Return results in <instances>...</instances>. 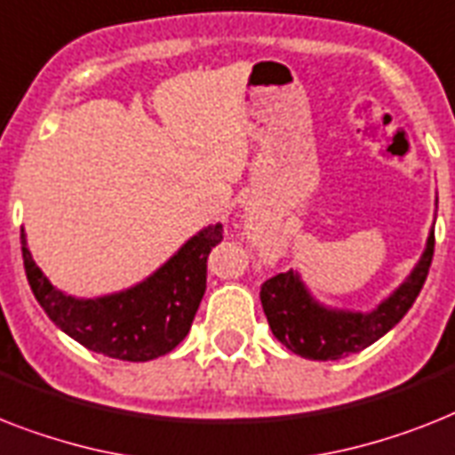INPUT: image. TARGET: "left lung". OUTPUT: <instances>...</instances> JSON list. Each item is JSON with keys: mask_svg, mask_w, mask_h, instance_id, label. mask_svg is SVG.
Instances as JSON below:
<instances>
[{"mask_svg": "<svg viewBox=\"0 0 455 455\" xmlns=\"http://www.w3.org/2000/svg\"><path fill=\"white\" fill-rule=\"evenodd\" d=\"M432 254H435V231H430L426 252L411 275L371 313L324 308L308 294L297 273L287 271L273 275L266 280L259 291L273 336L291 353L306 360H341L360 353L407 315L423 290Z\"/></svg>", "mask_w": 455, "mask_h": 455, "instance_id": "1", "label": "left lung"}]
</instances>
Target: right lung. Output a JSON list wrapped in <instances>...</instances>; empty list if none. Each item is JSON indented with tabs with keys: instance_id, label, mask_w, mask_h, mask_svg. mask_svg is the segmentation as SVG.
Returning a JSON list of instances; mask_svg holds the SVG:
<instances>
[{
	"instance_id": "add662e5",
	"label": "right lung",
	"mask_w": 455,
	"mask_h": 455,
	"mask_svg": "<svg viewBox=\"0 0 455 455\" xmlns=\"http://www.w3.org/2000/svg\"><path fill=\"white\" fill-rule=\"evenodd\" d=\"M221 224L203 228L151 278L100 299H74L55 290L20 234L28 283L46 315L74 341L125 362L156 360L189 334L208 280V254L224 238Z\"/></svg>"
}]
</instances>
